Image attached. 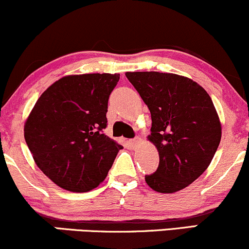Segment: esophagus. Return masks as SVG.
Listing matches in <instances>:
<instances>
[{"mask_svg": "<svg viewBox=\"0 0 249 249\" xmlns=\"http://www.w3.org/2000/svg\"><path fill=\"white\" fill-rule=\"evenodd\" d=\"M140 142H142V138H139V137H136V138H134V139L131 140L130 143H131V145H132L133 147H134V146H137L138 143H139Z\"/></svg>", "mask_w": 249, "mask_h": 249, "instance_id": "obj_1", "label": "esophagus"}]
</instances>
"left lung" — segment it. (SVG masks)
Listing matches in <instances>:
<instances>
[{"label":"left lung","instance_id":"left-lung-1","mask_svg":"<svg viewBox=\"0 0 249 249\" xmlns=\"http://www.w3.org/2000/svg\"><path fill=\"white\" fill-rule=\"evenodd\" d=\"M152 117L148 140L159 152L157 172L145 176L152 189L173 194L205 172L221 139L211 97L189 77L159 71L125 74Z\"/></svg>","mask_w":249,"mask_h":249}]
</instances>
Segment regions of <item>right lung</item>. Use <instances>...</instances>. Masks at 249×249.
<instances>
[{"label":"right lung","mask_w":249,"mask_h":249,"mask_svg":"<svg viewBox=\"0 0 249 249\" xmlns=\"http://www.w3.org/2000/svg\"><path fill=\"white\" fill-rule=\"evenodd\" d=\"M119 74H80L55 81L36 102L24 138L39 169L62 189L87 193L107 178L122 145L103 133Z\"/></svg>","instance_id":"right-lung-1"}]
</instances>
